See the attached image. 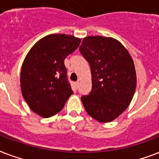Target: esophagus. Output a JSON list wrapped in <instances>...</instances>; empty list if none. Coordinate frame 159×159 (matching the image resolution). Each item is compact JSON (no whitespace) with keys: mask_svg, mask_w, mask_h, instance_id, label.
<instances>
[{"mask_svg":"<svg viewBox=\"0 0 159 159\" xmlns=\"http://www.w3.org/2000/svg\"><path fill=\"white\" fill-rule=\"evenodd\" d=\"M75 87H76V89H77V87H78V86H79V82H75Z\"/></svg>","mask_w":159,"mask_h":159,"instance_id":"esophagus-1","label":"esophagus"}]
</instances>
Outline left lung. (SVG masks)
<instances>
[{
    "label": "left lung",
    "instance_id": "1",
    "mask_svg": "<svg viewBox=\"0 0 159 159\" xmlns=\"http://www.w3.org/2000/svg\"><path fill=\"white\" fill-rule=\"evenodd\" d=\"M80 53L89 62L92 91L81 97L86 111L96 120H114L125 111L136 88L133 59L125 47L113 38L88 36Z\"/></svg>",
    "mask_w": 159,
    "mask_h": 159
}]
</instances>
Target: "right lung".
<instances>
[{"instance_id": "add662e5", "label": "right lung", "mask_w": 159, "mask_h": 159, "mask_svg": "<svg viewBox=\"0 0 159 159\" xmlns=\"http://www.w3.org/2000/svg\"><path fill=\"white\" fill-rule=\"evenodd\" d=\"M81 39L54 34L39 40L24 60L20 72L23 97L30 108L48 118L62 111L73 93L64 59L74 52Z\"/></svg>"}]
</instances>
